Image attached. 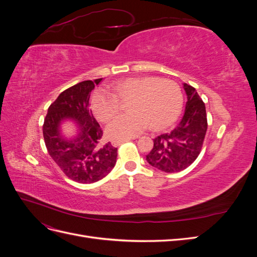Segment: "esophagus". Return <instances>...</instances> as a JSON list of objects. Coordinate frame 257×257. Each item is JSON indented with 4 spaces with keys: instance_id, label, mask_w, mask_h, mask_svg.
Returning a JSON list of instances; mask_svg holds the SVG:
<instances>
[{
    "instance_id": "1",
    "label": "esophagus",
    "mask_w": 257,
    "mask_h": 257,
    "mask_svg": "<svg viewBox=\"0 0 257 257\" xmlns=\"http://www.w3.org/2000/svg\"><path fill=\"white\" fill-rule=\"evenodd\" d=\"M130 141H131V138L120 139V141H112V142H111V145H112V146H114V147H116V146H120L121 144H123V143H126V142H130Z\"/></svg>"
}]
</instances>
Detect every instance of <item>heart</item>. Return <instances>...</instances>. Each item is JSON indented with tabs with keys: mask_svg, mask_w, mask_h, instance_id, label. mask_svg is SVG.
<instances>
[{
	"mask_svg": "<svg viewBox=\"0 0 257 257\" xmlns=\"http://www.w3.org/2000/svg\"><path fill=\"white\" fill-rule=\"evenodd\" d=\"M128 100V113L121 114L107 126L111 139L135 137L150 125L162 130L173 124L181 112L182 91L178 83L157 77H134L110 84L108 90L93 93L91 108L96 118L110 121L118 113L120 103Z\"/></svg>",
	"mask_w": 257,
	"mask_h": 257,
	"instance_id": "b5f03b06",
	"label": "heart"
}]
</instances>
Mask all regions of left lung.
Here are the masks:
<instances>
[{
	"label": "left lung",
	"instance_id": "8db88e82",
	"mask_svg": "<svg viewBox=\"0 0 257 257\" xmlns=\"http://www.w3.org/2000/svg\"><path fill=\"white\" fill-rule=\"evenodd\" d=\"M188 100L180 123L170 133L153 139V148L147 155L149 164L165 173H178L197 159L207 132L206 107L192 85L184 83Z\"/></svg>",
	"mask_w": 257,
	"mask_h": 257
}]
</instances>
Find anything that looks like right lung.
<instances>
[{
    "mask_svg": "<svg viewBox=\"0 0 257 257\" xmlns=\"http://www.w3.org/2000/svg\"><path fill=\"white\" fill-rule=\"evenodd\" d=\"M102 78L85 80L66 89L49 106L43 134L52 160L69 179L79 183H93L109 174L115 165L118 149L110 143L102 144L103 131L90 109V94ZM75 120L79 134L65 139L60 123Z\"/></svg>",
    "mask_w": 257,
    "mask_h": 257,
    "instance_id": "right-lung-1",
    "label": "right lung"
}]
</instances>
